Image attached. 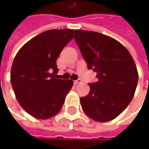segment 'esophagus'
<instances>
[{
	"label": "esophagus",
	"instance_id": "34e87169",
	"mask_svg": "<svg viewBox=\"0 0 149 149\" xmlns=\"http://www.w3.org/2000/svg\"><path fill=\"white\" fill-rule=\"evenodd\" d=\"M73 83H74L75 85H77L78 84H80V83H81V81H78V80H77V81H73Z\"/></svg>",
	"mask_w": 149,
	"mask_h": 149
}]
</instances>
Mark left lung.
I'll return each instance as SVG.
<instances>
[{"instance_id":"obj_1","label":"left lung","mask_w":149,"mask_h":149,"mask_svg":"<svg viewBox=\"0 0 149 149\" xmlns=\"http://www.w3.org/2000/svg\"><path fill=\"white\" fill-rule=\"evenodd\" d=\"M74 39L88 68L98 81L88 84L89 93L81 97L84 113L96 121H110L127 108L138 82L136 65L121 43L104 34L76 29Z\"/></svg>"}]
</instances>
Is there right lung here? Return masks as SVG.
<instances>
[{"label": "right lung", "instance_id": "add662e5", "mask_svg": "<svg viewBox=\"0 0 149 149\" xmlns=\"http://www.w3.org/2000/svg\"><path fill=\"white\" fill-rule=\"evenodd\" d=\"M73 29H51L29 40L15 56L10 81L18 102L29 115L46 120L61 109L73 85L57 79L56 59L73 38Z\"/></svg>", "mask_w": 149, "mask_h": 149}]
</instances>
